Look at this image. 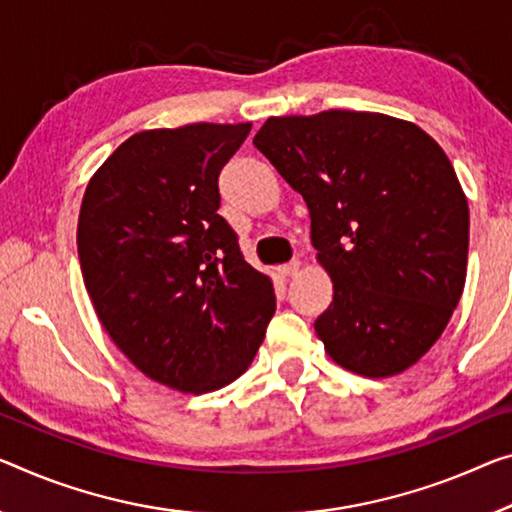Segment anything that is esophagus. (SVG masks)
<instances>
[{"label":"esophagus","mask_w":512,"mask_h":512,"mask_svg":"<svg viewBox=\"0 0 512 512\" xmlns=\"http://www.w3.org/2000/svg\"><path fill=\"white\" fill-rule=\"evenodd\" d=\"M277 272H279V277H295L297 272H300V261H293V263H288V265H279L277 267Z\"/></svg>","instance_id":"esophagus-1"}]
</instances>
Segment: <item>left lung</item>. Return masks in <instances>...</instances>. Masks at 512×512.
Returning <instances> with one entry per match:
<instances>
[{"label":"left lung","mask_w":512,"mask_h":512,"mask_svg":"<svg viewBox=\"0 0 512 512\" xmlns=\"http://www.w3.org/2000/svg\"><path fill=\"white\" fill-rule=\"evenodd\" d=\"M254 146L309 208L334 283L313 322L327 355L364 377L407 371L467 279L469 206L442 146L412 121L348 109L270 116Z\"/></svg>","instance_id":"1"}]
</instances>
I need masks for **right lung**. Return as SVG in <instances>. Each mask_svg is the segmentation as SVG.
<instances>
[{
    "label": "right lung",
    "mask_w": 512,
    "mask_h": 512,
    "mask_svg": "<svg viewBox=\"0 0 512 512\" xmlns=\"http://www.w3.org/2000/svg\"><path fill=\"white\" fill-rule=\"evenodd\" d=\"M251 123L141 130L100 164L77 219L98 320L141 373L208 393L247 371L274 316V288L217 215L219 171Z\"/></svg>",
    "instance_id": "1"
}]
</instances>
